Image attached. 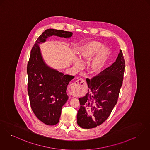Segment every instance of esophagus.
I'll use <instances>...</instances> for the list:
<instances>
[{"label": "esophagus", "instance_id": "1", "mask_svg": "<svg viewBox=\"0 0 150 150\" xmlns=\"http://www.w3.org/2000/svg\"><path fill=\"white\" fill-rule=\"evenodd\" d=\"M86 86L87 85L84 80L83 78H80L79 79L71 84L69 87V90L71 91V93L74 95L75 92L83 91Z\"/></svg>", "mask_w": 150, "mask_h": 150}]
</instances>
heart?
<instances>
[{
    "mask_svg": "<svg viewBox=\"0 0 150 150\" xmlns=\"http://www.w3.org/2000/svg\"><path fill=\"white\" fill-rule=\"evenodd\" d=\"M79 55L82 62L90 61L95 56L89 64V71L93 75H96L107 65L111 55V50L108 47L103 46L99 42L88 41L80 47ZM74 64L76 69L81 67V63L78 59L74 60Z\"/></svg>",
    "mask_w": 150,
    "mask_h": 150,
    "instance_id": "heart-1",
    "label": "heart"
}]
</instances>
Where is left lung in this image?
I'll list each match as a JSON object with an SVG mask.
<instances>
[{
    "mask_svg": "<svg viewBox=\"0 0 150 150\" xmlns=\"http://www.w3.org/2000/svg\"><path fill=\"white\" fill-rule=\"evenodd\" d=\"M125 60L120 50L115 62L92 79H86L88 92L79 98L81 107L77 123L89 129L100 125L110 115L117 103L123 84Z\"/></svg>",
    "mask_w": 150,
    "mask_h": 150,
    "instance_id": "left-lung-1",
    "label": "left lung"
}]
</instances>
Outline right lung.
Masks as SVG:
<instances>
[{
	"mask_svg": "<svg viewBox=\"0 0 150 150\" xmlns=\"http://www.w3.org/2000/svg\"><path fill=\"white\" fill-rule=\"evenodd\" d=\"M52 35L69 38L72 33L51 28L45 30L31 50L27 69V90L31 109L40 121L49 126L59 122L62 108L69 98L67 86L74 78L50 68L44 62L38 45Z\"/></svg>",
	"mask_w": 150,
	"mask_h": 150,
	"instance_id": "add662e5",
	"label": "right lung"
}]
</instances>
